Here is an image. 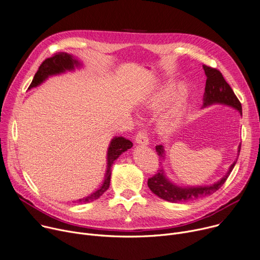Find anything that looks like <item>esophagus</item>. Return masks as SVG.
<instances>
[{
    "instance_id": "34e87169",
    "label": "esophagus",
    "mask_w": 260,
    "mask_h": 260,
    "mask_svg": "<svg viewBox=\"0 0 260 260\" xmlns=\"http://www.w3.org/2000/svg\"><path fill=\"white\" fill-rule=\"evenodd\" d=\"M135 142L138 145H148L149 144V138L147 135V132L144 130L138 131L135 135Z\"/></svg>"
}]
</instances>
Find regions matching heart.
<instances>
[{"label":"heart","instance_id":"b5f03b06","mask_svg":"<svg viewBox=\"0 0 260 260\" xmlns=\"http://www.w3.org/2000/svg\"><path fill=\"white\" fill-rule=\"evenodd\" d=\"M170 95H171L170 92H166V93L161 94L160 96H159V98L156 100V104H157V105H160V104L165 103V102L167 101V100L169 99ZM180 111H181V107L178 106L177 108H175V110H174L171 114L165 116V118L162 119V122H161L162 127L166 128V129H169V128L173 127V126L177 123L179 116H180Z\"/></svg>","mask_w":260,"mask_h":260}]
</instances>
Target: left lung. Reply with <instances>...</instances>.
<instances>
[{
  "mask_svg": "<svg viewBox=\"0 0 260 260\" xmlns=\"http://www.w3.org/2000/svg\"><path fill=\"white\" fill-rule=\"evenodd\" d=\"M203 70L207 77L205 92H204V107L214 104L221 103L229 105L235 109H237L242 114V104L239 100L235 95L234 91L230 87V85L226 82L222 73L214 68L207 67L203 64ZM156 153L159 157L164 159L165 157V149L164 146H156ZM241 151V145L238 147V152ZM236 161L232 164L228 173L219 180L218 182L209 185V186H199V187H179L174 185L166 178L164 171L158 170L156 174H154L151 178L148 179V186L150 189L159 198L167 200L169 202L178 203V202H189L197 199H201L212 194L216 190H218L226 182L227 178L232 172Z\"/></svg>",
  "mask_w": 260,
  "mask_h": 260,
  "instance_id": "obj_1",
  "label": "left lung"
}]
</instances>
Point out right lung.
Wrapping results in <instances>:
<instances>
[{"mask_svg": "<svg viewBox=\"0 0 260 260\" xmlns=\"http://www.w3.org/2000/svg\"><path fill=\"white\" fill-rule=\"evenodd\" d=\"M75 66H79V62L76 60V59L73 58V56L69 55L68 53H56L50 58H47L46 60L41 64V67L38 68V71L36 72L32 82L29 86V89L32 87H35L43 83L45 80L51 76V75H56V74H60L66 72L67 70H73ZM133 146V144L129 141V139H126L124 137H114L108 148V153H107V172L105 175V180L102 184V186L100 187L98 190H95L93 193L89 194L86 198L80 199L78 200V203H89L94 201V200L99 199L101 197L109 187L110 184V177H111V167L113 162L116 160V158L121 155L123 152L127 151Z\"/></svg>", "mask_w": 260, "mask_h": 260, "instance_id": "add662e5", "label": "right lung"}]
</instances>
